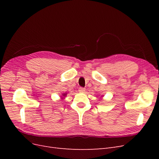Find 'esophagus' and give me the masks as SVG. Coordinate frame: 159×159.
I'll list each match as a JSON object with an SVG mask.
<instances>
[{"instance_id": "34e87169", "label": "esophagus", "mask_w": 159, "mask_h": 159, "mask_svg": "<svg viewBox=\"0 0 159 159\" xmlns=\"http://www.w3.org/2000/svg\"><path fill=\"white\" fill-rule=\"evenodd\" d=\"M78 90H79V91H80V93H84V91H85V89L84 88H80Z\"/></svg>"}]
</instances>
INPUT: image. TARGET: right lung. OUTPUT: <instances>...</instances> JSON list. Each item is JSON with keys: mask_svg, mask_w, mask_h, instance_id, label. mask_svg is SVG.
<instances>
[{"mask_svg": "<svg viewBox=\"0 0 159 159\" xmlns=\"http://www.w3.org/2000/svg\"><path fill=\"white\" fill-rule=\"evenodd\" d=\"M62 95H63V96H64V97H65V96L66 95V93H64V94H62Z\"/></svg>", "mask_w": 159, "mask_h": 159, "instance_id": "1", "label": "right lung"}]
</instances>
